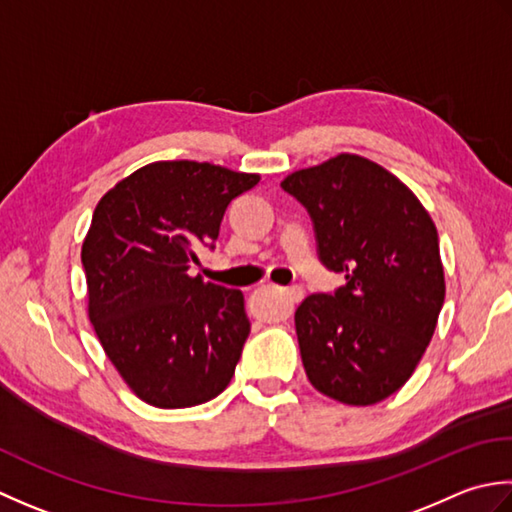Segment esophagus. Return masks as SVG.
<instances>
[{"label":"esophagus","instance_id":"34e87169","mask_svg":"<svg viewBox=\"0 0 512 512\" xmlns=\"http://www.w3.org/2000/svg\"><path fill=\"white\" fill-rule=\"evenodd\" d=\"M285 294L289 307L294 309V305H298V302L302 300V289L300 287H287V289H280Z\"/></svg>","mask_w":512,"mask_h":512}]
</instances>
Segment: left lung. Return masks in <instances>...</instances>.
<instances>
[{
	"instance_id": "1",
	"label": "left lung",
	"mask_w": 512,
	"mask_h": 512,
	"mask_svg": "<svg viewBox=\"0 0 512 512\" xmlns=\"http://www.w3.org/2000/svg\"><path fill=\"white\" fill-rule=\"evenodd\" d=\"M280 187L314 221L320 263L347 280L296 309L309 382L342 404L387 400L413 375L444 305L435 223L398 176L358 154L298 170Z\"/></svg>"
}]
</instances>
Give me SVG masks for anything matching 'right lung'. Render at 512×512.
I'll return each mask as SVG.
<instances>
[{"instance_id": "right-lung-1", "label": "right lung", "mask_w": 512, "mask_h": 512, "mask_svg": "<svg viewBox=\"0 0 512 512\" xmlns=\"http://www.w3.org/2000/svg\"><path fill=\"white\" fill-rule=\"evenodd\" d=\"M260 181L196 161H156L101 196L81 247L88 318L123 382L159 409L210 402L249 336L241 289L190 276L227 205Z\"/></svg>"}]
</instances>
